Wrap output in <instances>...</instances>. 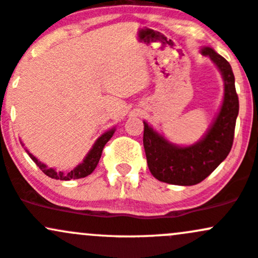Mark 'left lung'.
Returning a JSON list of instances; mask_svg holds the SVG:
<instances>
[{
    "instance_id": "8db88e82",
    "label": "left lung",
    "mask_w": 258,
    "mask_h": 258,
    "mask_svg": "<svg viewBox=\"0 0 258 258\" xmlns=\"http://www.w3.org/2000/svg\"><path fill=\"white\" fill-rule=\"evenodd\" d=\"M202 54L213 60L224 79V100L218 116L200 141L180 147L169 142L143 121V146L152 175L174 185H195L210 175L230 153L238 115L235 77L229 61L213 48L204 47Z\"/></svg>"
}]
</instances>
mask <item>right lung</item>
Returning a JSON list of instances; mask_svg holds the SVG:
<instances>
[{"instance_id": "1", "label": "right lung", "mask_w": 258, "mask_h": 258, "mask_svg": "<svg viewBox=\"0 0 258 258\" xmlns=\"http://www.w3.org/2000/svg\"><path fill=\"white\" fill-rule=\"evenodd\" d=\"M113 134H115V127L111 130H108L107 132H105L104 135H101V136L97 138L96 142H95V145L93 146V148L89 151V153L86 154V157L84 158L83 163L77 165V167H75L73 170H70L69 173L56 172V170H54L53 168H48L44 163H42V162L38 161L33 154L29 153L28 151L27 152H28L29 157L33 159L34 163H36L38 167L40 168V170H42L44 174H47L48 177H50L53 179H59V180H70V179L85 178L94 172V169L96 168L97 163H99L100 158H101V153H102V150H104L105 145H106V143L108 142V140L113 136Z\"/></svg>"}]
</instances>
